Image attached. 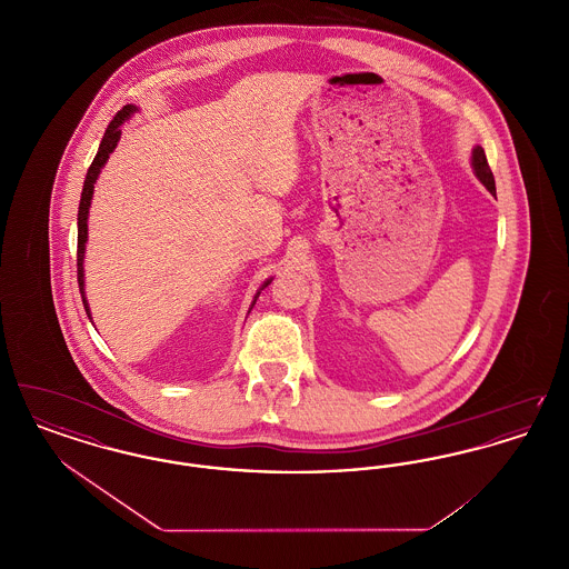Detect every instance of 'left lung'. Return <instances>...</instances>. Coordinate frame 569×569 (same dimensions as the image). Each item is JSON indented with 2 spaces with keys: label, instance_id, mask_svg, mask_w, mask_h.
<instances>
[{
  "label": "left lung",
  "instance_id": "1",
  "mask_svg": "<svg viewBox=\"0 0 569 569\" xmlns=\"http://www.w3.org/2000/svg\"><path fill=\"white\" fill-rule=\"evenodd\" d=\"M471 166H473L476 177L482 181V186L490 193H495V177H492V172L488 168L487 156H485V149L480 144H476L473 151H471Z\"/></svg>",
  "mask_w": 569,
  "mask_h": 569
}]
</instances>
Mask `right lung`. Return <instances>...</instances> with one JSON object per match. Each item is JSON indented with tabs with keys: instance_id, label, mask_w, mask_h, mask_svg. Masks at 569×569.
I'll return each mask as SVG.
<instances>
[{
	"instance_id": "right-lung-1",
	"label": "right lung",
	"mask_w": 569,
	"mask_h": 569,
	"mask_svg": "<svg viewBox=\"0 0 569 569\" xmlns=\"http://www.w3.org/2000/svg\"><path fill=\"white\" fill-rule=\"evenodd\" d=\"M136 110H138V107H134V104H128V107H123V109L119 110V112L114 114V119L110 121L107 132L102 136L100 149H98V153H96L93 162H91L89 170H87L84 186H82L81 204H79V251H77V267H79V288H81L82 305H84V311H87L89 320H91V311H89V302H87V297H84V269H82V262H84V247H87V219H89V207H91V198H93V186H96V181H98V177H100V172H102L104 163L109 160L110 153L114 151V147H117V142H119V138H121V126H123V123L134 114ZM271 281L272 279H267V281L262 283V288H260V290L256 292V297H253L251 307L256 305V298L260 297V292H262ZM251 307H249V311H251ZM249 311H247V313H249Z\"/></svg>"
}]
</instances>
